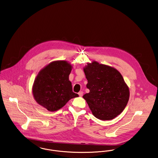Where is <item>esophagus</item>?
Masks as SVG:
<instances>
[{"label": "esophagus", "mask_w": 158, "mask_h": 158, "mask_svg": "<svg viewBox=\"0 0 158 158\" xmlns=\"http://www.w3.org/2000/svg\"><path fill=\"white\" fill-rule=\"evenodd\" d=\"M82 94H83V92H82V91H80V92L78 93V95L80 97H82Z\"/></svg>", "instance_id": "1"}]
</instances>
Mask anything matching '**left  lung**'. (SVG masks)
<instances>
[{"label": "left lung", "instance_id": "obj_1", "mask_svg": "<svg viewBox=\"0 0 158 158\" xmlns=\"http://www.w3.org/2000/svg\"><path fill=\"white\" fill-rule=\"evenodd\" d=\"M89 93L83 96L93 114L102 120L119 115L129 99V89L116 69L96 61L84 68Z\"/></svg>", "mask_w": 158, "mask_h": 158}]
</instances>
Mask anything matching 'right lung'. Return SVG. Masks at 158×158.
Masks as SVG:
<instances>
[{"mask_svg":"<svg viewBox=\"0 0 158 158\" xmlns=\"http://www.w3.org/2000/svg\"><path fill=\"white\" fill-rule=\"evenodd\" d=\"M72 65L66 61L49 63L40 71L32 87L35 101L50 111L60 109L71 98L78 97L73 91L69 75Z\"/></svg>","mask_w":158,"mask_h":158,"instance_id":"1","label":"right lung"}]
</instances>
